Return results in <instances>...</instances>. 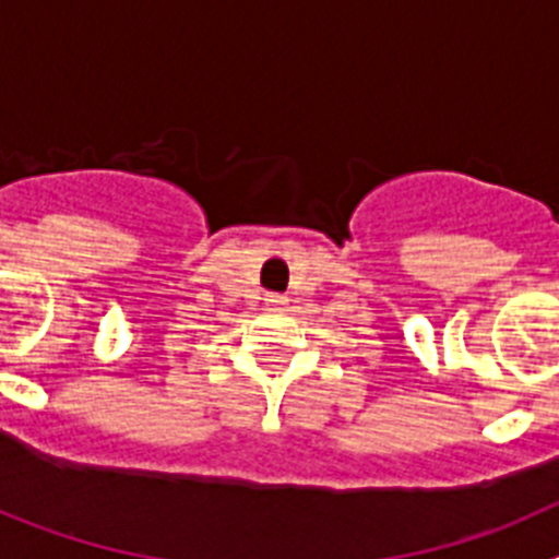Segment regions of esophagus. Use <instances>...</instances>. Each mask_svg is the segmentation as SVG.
<instances>
[{
	"label": "esophagus",
	"mask_w": 559,
	"mask_h": 559,
	"mask_svg": "<svg viewBox=\"0 0 559 559\" xmlns=\"http://www.w3.org/2000/svg\"><path fill=\"white\" fill-rule=\"evenodd\" d=\"M269 302H271V305H283V302H285V299H283V296H271Z\"/></svg>",
	"instance_id": "esophagus-1"
}]
</instances>
